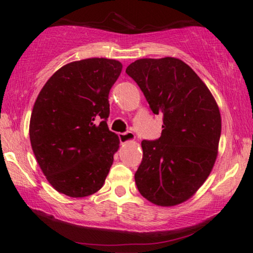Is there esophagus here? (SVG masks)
<instances>
[{"instance_id": "esophagus-1", "label": "esophagus", "mask_w": 253, "mask_h": 253, "mask_svg": "<svg viewBox=\"0 0 253 253\" xmlns=\"http://www.w3.org/2000/svg\"><path fill=\"white\" fill-rule=\"evenodd\" d=\"M119 138H120L121 144H126V143H129V141H133L136 137H134V134L131 132V131H126V132L119 133Z\"/></svg>"}]
</instances>
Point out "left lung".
<instances>
[{"instance_id": "obj_1", "label": "left lung", "mask_w": 253, "mask_h": 253, "mask_svg": "<svg viewBox=\"0 0 253 253\" xmlns=\"http://www.w3.org/2000/svg\"><path fill=\"white\" fill-rule=\"evenodd\" d=\"M126 72L152 112L164 116L161 137L141 141L137 188L155 205H177L195 195L216 160L219 107L198 75L178 58H140Z\"/></svg>"}]
</instances>
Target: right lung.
I'll use <instances>...</instances> for the list:
<instances>
[{"label":"right lung","mask_w":253,"mask_h":253,"mask_svg":"<svg viewBox=\"0 0 253 253\" xmlns=\"http://www.w3.org/2000/svg\"><path fill=\"white\" fill-rule=\"evenodd\" d=\"M122 64L109 58L71 62L41 89L30 121L33 153L56 191L81 198L102 188L119 150L108 129L109 91Z\"/></svg>","instance_id":"add662e5"}]
</instances>
